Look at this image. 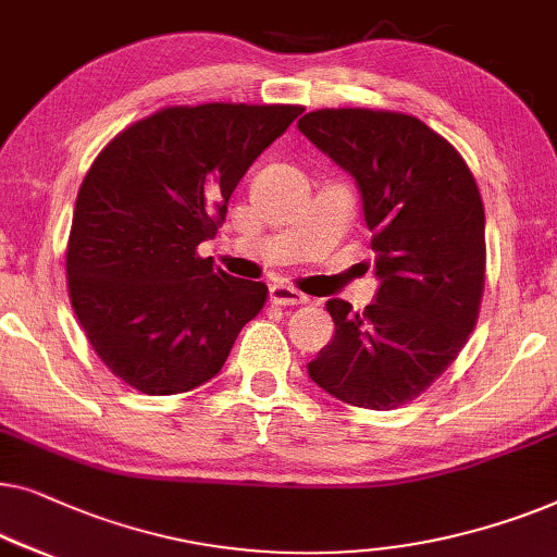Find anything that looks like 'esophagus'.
Returning <instances> with one entry per match:
<instances>
[{"mask_svg": "<svg viewBox=\"0 0 557 557\" xmlns=\"http://www.w3.org/2000/svg\"><path fill=\"white\" fill-rule=\"evenodd\" d=\"M270 300L275 305H302V302H308V297H305L302 293H297L295 287L272 285L270 287Z\"/></svg>", "mask_w": 557, "mask_h": 557, "instance_id": "1", "label": "esophagus"}]
</instances>
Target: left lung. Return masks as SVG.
Masks as SVG:
<instances>
[{
    "label": "left lung",
    "mask_w": 557,
    "mask_h": 557,
    "mask_svg": "<svg viewBox=\"0 0 557 557\" xmlns=\"http://www.w3.org/2000/svg\"><path fill=\"white\" fill-rule=\"evenodd\" d=\"M297 128L356 178L381 280L363 312L327 300L335 335L308 373L350 406L398 409L457 360L476 325L487 262L480 189L457 148L413 115L323 108Z\"/></svg>",
    "instance_id": "left-lung-1"
}]
</instances>
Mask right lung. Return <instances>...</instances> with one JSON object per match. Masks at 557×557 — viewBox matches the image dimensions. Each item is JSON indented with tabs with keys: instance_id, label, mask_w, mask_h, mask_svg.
<instances>
[{
	"instance_id": "add662e5",
	"label": "right lung",
	"mask_w": 557,
	"mask_h": 557,
	"mask_svg": "<svg viewBox=\"0 0 557 557\" xmlns=\"http://www.w3.org/2000/svg\"><path fill=\"white\" fill-rule=\"evenodd\" d=\"M302 106H174L119 133L83 178L65 268L92 350L148 396L191 391L222 371L268 285L197 255L257 156Z\"/></svg>"
}]
</instances>
